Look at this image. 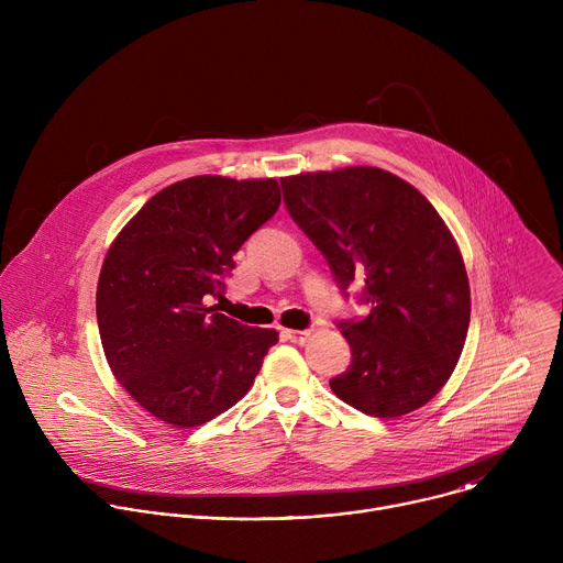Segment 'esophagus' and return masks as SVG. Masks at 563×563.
Returning a JSON list of instances; mask_svg holds the SVG:
<instances>
[{"instance_id":"obj_1","label":"esophagus","mask_w":563,"mask_h":563,"mask_svg":"<svg viewBox=\"0 0 563 563\" xmlns=\"http://www.w3.org/2000/svg\"><path fill=\"white\" fill-rule=\"evenodd\" d=\"M285 334V339H289L291 343H298V345H302V343H307V339H309V330H285L283 332Z\"/></svg>"}]
</instances>
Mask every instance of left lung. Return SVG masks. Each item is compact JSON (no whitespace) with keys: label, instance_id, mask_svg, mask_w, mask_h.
I'll list each match as a JSON object with an SVG mask.
<instances>
[{"label":"left lung","instance_id":"8db88e82","mask_svg":"<svg viewBox=\"0 0 563 563\" xmlns=\"http://www.w3.org/2000/svg\"><path fill=\"white\" fill-rule=\"evenodd\" d=\"M291 220L325 256L347 298L363 285V318H343L350 367L330 380L347 406L380 419L408 415L445 385L470 325L461 252L412 185L374 167L283 178Z\"/></svg>","mask_w":563,"mask_h":563}]
</instances>
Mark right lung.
I'll return each instance as SVG.
<instances>
[{
	"instance_id": "right-lung-1",
	"label": "right lung",
	"mask_w": 563,
	"mask_h": 563,
	"mask_svg": "<svg viewBox=\"0 0 563 563\" xmlns=\"http://www.w3.org/2000/svg\"><path fill=\"white\" fill-rule=\"evenodd\" d=\"M280 207L276 180L196 176L155 194L111 245L98 328L120 385L159 421L196 428L243 398L278 343L209 305L233 254Z\"/></svg>"
}]
</instances>
